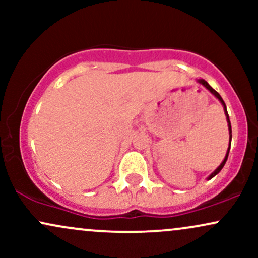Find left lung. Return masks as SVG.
Here are the masks:
<instances>
[{"mask_svg":"<svg viewBox=\"0 0 258 258\" xmlns=\"http://www.w3.org/2000/svg\"><path fill=\"white\" fill-rule=\"evenodd\" d=\"M198 82H199V84H201L204 86V87H206L207 90H209L210 92H211L212 94H214V96L216 97V98H217L218 100H220V102L222 103V105H223V109H224V114H226V116H227V122H228V128H229V138H230V141H229V148H228V150H227V154H226V158H224V160L223 161H222V164L220 165V166H218L217 168H216V170L214 171V172H212L211 174H210L209 176V179H211L212 177H215L216 174H217L218 172H220V171L222 170V168H223V166H224V164H226V161H227V159H228V154H229V149H230V142H232V126H230V121H229V115H228V111H227V106H226V104H224V102H223V99H222V97L220 96V93H218V92H216L214 88L211 87V86H210L209 84H207V82L205 81V80H203V79H199L198 80Z\"/></svg>","mask_w":258,"mask_h":258,"instance_id":"8db88e82","label":"left lung"}]
</instances>
